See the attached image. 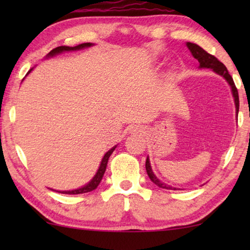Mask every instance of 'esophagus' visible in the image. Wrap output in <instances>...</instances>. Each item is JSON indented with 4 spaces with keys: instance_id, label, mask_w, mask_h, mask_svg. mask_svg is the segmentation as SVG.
Segmentation results:
<instances>
[{
    "instance_id": "1",
    "label": "esophagus",
    "mask_w": 250,
    "mask_h": 250,
    "mask_svg": "<svg viewBox=\"0 0 250 250\" xmlns=\"http://www.w3.org/2000/svg\"><path fill=\"white\" fill-rule=\"evenodd\" d=\"M129 132L133 133V134H138V133L141 132V129H140L138 126H132V127L129 128Z\"/></svg>"
}]
</instances>
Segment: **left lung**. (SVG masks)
Returning a JSON list of instances; mask_svg holds the SVG:
<instances>
[{"label": "left lung", "mask_w": 250, "mask_h": 250, "mask_svg": "<svg viewBox=\"0 0 250 250\" xmlns=\"http://www.w3.org/2000/svg\"><path fill=\"white\" fill-rule=\"evenodd\" d=\"M187 46H188V49L190 50V52L193 56L194 59H197L198 62H199L200 69H205V68H206V69H211L214 73L220 75V76L223 77L224 80L228 82V84L230 85V87H231L232 97H233L234 105H235V114H237V118H238V112H239L238 90H237V87H235L234 82H233V80H232L231 75L229 74L227 67H225L224 64L221 62V61H218L217 58H215L214 56H211V54L207 53L206 51L203 49V47L197 45V44L187 42ZM146 173H148V176L150 177V180H151L157 187L163 188V189L177 190L176 188H173V187L168 186V184L162 182V181H160L158 177L155 175V173H153V170L151 168V165H150L149 156L146 157Z\"/></svg>", "instance_id": "1"}]
</instances>
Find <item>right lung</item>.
Returning a JSON list of instances; mask_svg holds the SVG:
<instances>
[{
    "mask_svg": "<svg viewBox=\"0 0 250 250\" xmlns=\"http://www.w3.org/2000/svg\"><path fill=\"white\" fill-rule=\"evenodd\" d=\"M94 44L92 43H83V44H80V45H76V46H58L56 49H53L52 51H50L49 53L46 54V58L49 59V58H52V57H56L58 54L60 53H63V52H70V51H78V50H83V49H86V47H90V46H93ZM34 68L32 69H29L28 75L30 71H32ZM26 75V76H27ZM116 146H112L111 149H109L107 152L104 153V158H102L101 163H100V166H99V168L97 170V173H95V175L92 177V180L90 182L85 184L82 188H78V189H74V190H64V191H60V190H57V192H60V193H64V194H80V193H85V192H90V191H93L98 188L99 184H100L102 177H104V174L105 172V168H107V164H108V159L109 157L112 152H114V150L116 149ZM53 190V189H52ZM56 191V190H53Z\"/></svg>",
    "mask_w": 250,
    "mask_h": 250,
    "instance_id": "right-lung-1",
    "label": "right lung"
}]
</instances>
